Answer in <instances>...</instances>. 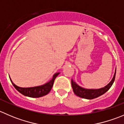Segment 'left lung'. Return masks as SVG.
<instances>
[{"mask_svg": "<svg viewBox=\"0 0 124 124\" xmlns=\"http://www.w3.org/2000/svg\"><path fill=\"white\" fill-rule=\"evenodd\" d=\"M116 67L115 71L114 76L112 78V80L108 84L105 86L104 87H101L100 89H86L82 86H79L73 79H71V86H72L73 92H74L75 94L78 97H81L82 98L87 100H92L94 98H97L100 96L102 95L104 93H106L108 89L111 87V86L113 85L116 76Z\"/></svg>", "mask_w": 124, "mask_h": 124, "instance_id": "1", "label": "left lung"}]
</instances>
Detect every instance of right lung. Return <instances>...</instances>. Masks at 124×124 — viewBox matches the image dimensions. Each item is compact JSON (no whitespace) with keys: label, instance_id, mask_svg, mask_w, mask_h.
Here are the masks:
<instances>
[{"label":"right lung","instance_id":"obj_1","mask_svg":"<svg viewBox=\"0 0 124 124\" xmlns=\"http://www.w3.org/2000/svg\"><path fill=\"white\" fill-rule=\"evenodd\" d=\"M60 74V72H56L53 76V78L49 82H47L45 84L42 85L40 86H34V87H22L17 86L12 82V80L10 78L11 83L14 86L15 88L23 95L26 97H31V98H39V97H43L46 95L50 92L53 87V83H54V80L56 77Z\"/></svg>","mask_w":124,"mask_h":124}]
</instances>
